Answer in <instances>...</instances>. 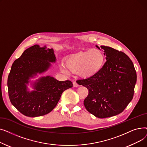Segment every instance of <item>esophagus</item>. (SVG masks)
<instances>
[{
  "instance_id": "obj_1",
  "label": "esophagus",
  "mask_w": 147,
  "mask_h": 147,
  "mask_svg": "<svg viewBox=\"0 0 147 147\" xmlns=\"http://www.w3.org/2000/svg\"><path fill=\"white\" fill-rule=\"evenodd\" d=\"M73 86H74V87H78V86H79L78 83H77L76 82H75V81H74V82H73Z\"/></svg>"
}]
</instances>
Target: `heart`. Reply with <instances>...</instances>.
<instances>
[{"mask_svg": "<svg viewBox=\"0 0 147 147\" xmlns=\"http://www.w3.org/2000/svg\"><path fill=\"white\" fill-rule=\"evenodd\" d=\"M105 62L104 52L98 49L80 51L73 54L66 61V66L61 65L64 73H78L83 78H89L101 70Z\"/></svg>", "mask_w": 147, "mask_h": 147, "instance_id": "heart-1", "label": "heart"}]
</instances>
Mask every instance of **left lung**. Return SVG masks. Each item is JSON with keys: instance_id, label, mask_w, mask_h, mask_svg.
Masks as SVG:
<instances>
[{"instance_id": "obj_1", "label": "left lung", "mask_w": 147, "mask_h": 147, "mask_svg": "<svg viewBox=\"0 0 147 147\" xmlns=\"http://www.w3.org/2000/svg\"><path fill=\"white\" fill-rule=\"evenodd\" d=\"M101 48L107 59L101 70L77 83L89 90L83 101L87 111L103 119L121 113L132 101L136 73L132 61L124 52L109 46H101Z\"/></svg>"}]
</instances>
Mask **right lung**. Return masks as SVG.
<instances>
[{
  "label": "right lung",
  "instance_id": "add662e5",
  "mask_svg": "<svg viewBox=\"0 0 147 147\" xmlns=\"http://www.w3.org/2000/svg\"><path fill=\"white\" fill-rule=\"evenodd\" d=\"M56 57L52 49L35 45L27 49L15 60L7 78L12 104L28 117H38L50 113L57 105L63 92L73 87L69 80L58 81L51 76L43 77L34 83L35 90L27 91L30 78L46 71Z\"/></svg>",
  "mask_w": 147,
  "mask_h": 147
}]
</instances>
